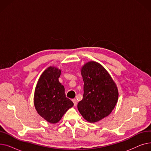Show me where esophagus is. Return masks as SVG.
Segmentation results:
<instances>
[{
    "mask_svg": "<svg viewBox=\"0 0 151 151\" xmlns=\"http://www.w3.org/2000/svg\"><path fill=\"white\" fill-rule=\"evenodd\" d=\"M72 101H73V102L74 105H75V106H76V104H77V101H76V99H73V100H72Z\"/></svg>",
    "mask_w": 151,
    "mask_h": 151,
    "instance_id": "34e87169",
    "label": "esophagus"
}]
</instances>
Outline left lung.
Instances as JSON below:
<instances>
[{
    "label": "left lung",
    "instance_id": "obj_1",
    "mask_svg": "<svg viewBox=\"0 0 151 151\" xmlns=\"http://www.w3.org/2000/svg\"><path fill=\"white\" fill-rule=\"evenodd\" d=\"M81 75L84 93L78 109L87 121L96 122L111 113L117 104L118 90L108 71L97 62L86 63Z\"/></svg>",
    "mask_w": 151,
    "mask_h": 151
}]
</instances>
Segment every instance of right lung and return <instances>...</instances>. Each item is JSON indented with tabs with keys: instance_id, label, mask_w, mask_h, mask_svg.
I'll list each match as a JSON object with an SVG mask.
<instances>
[{
	"instance_id": "1",
	"label": "right lung",
	"mask_w": 151,
	"mask_h": 151,
	"mask_svg": "<svg viewBox=\"0 0 151 151\" xmlns=\"http://www.w3.org/2000/svg\"><path fill=\"white\" fill-rule=\"evenodd\" d=\"M60 70L47 68L37 83L34 95V105L38 113L52 124L58 122L73 103L67 98L63 86L59 81Z\"/></svg>"
}]
</instances>
